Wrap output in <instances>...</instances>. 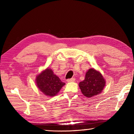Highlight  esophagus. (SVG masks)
Here are the masks:
<instances>
[{"label": "esophagus", "instance_id": "34e87169", "mask_svg": "<svg viewBox=\"0 0 134 134\" xmlns=\"http://www.w3.org/2000/svg\"><path fill=\"white\" fill-rule=\"evenodd\" d=\"M75 81V79L74 78H71V79H67V82H72V81Z\"/></svg>", "mask_w": 134, "mask_h": 134}]
</instances>
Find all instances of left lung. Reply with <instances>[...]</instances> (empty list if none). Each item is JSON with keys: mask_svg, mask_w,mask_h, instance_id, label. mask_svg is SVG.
Wrapping results in <instances>:
<instances>
[{"mask_svg": "<svg viewBox=\"0 0 134 134\" xmlns=\"http://www.w3.org/2000/svg\"><path fill=\"white\" fill-rule=\"evenodd\" d=\"M105 85L102 74L92 68L86 72L85 80L79 83V86L84 96L92 97L100 93Z\"/></svg>", "mask_w": 134, "mask_h": 134, "instance_id": "left-lung-1", "label": "left lung"}]
</instances>
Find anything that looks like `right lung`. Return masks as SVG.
Here are the masks:
<instances>
[{"mask_svg":"<svg viewBox=\"0 0 134 134\" xmlns=\"http://www.w3.org/2000/svg\"><path fill=\"white\" fill-rule=\"evenodd\" d=\"M35 80L40 91L49 97L55 96L65 85V83L54 74L53 70L48 68L37 75Z\"/></svg>","mask_w":134,"mask_h":134,"instance_id":"obj_1","label":"right lung"}]
</instances>
